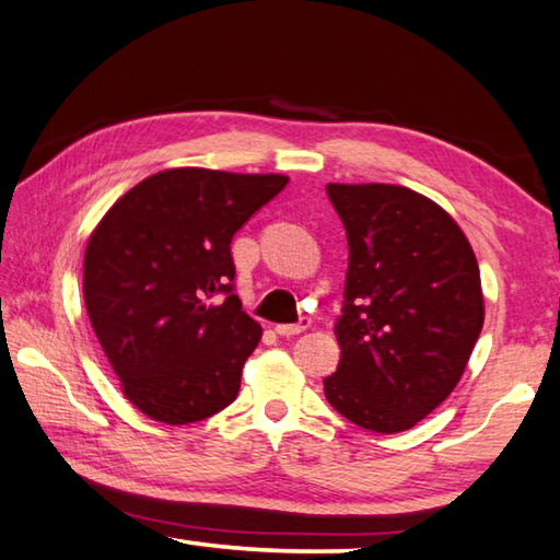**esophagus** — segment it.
Returning <instances> with one entry per match:
<instances>
[{"instance_id":"esophagus-1","label":"esophagus","mask_w":560,"mask_h":560,"mask_svg":"<svg viewBox=\"0 0 560 560\" xmlns=\"http://www.w3.org/2000/svg\"><path fill=\"white\" fill-rule=\"evenodd\" d=\"M311 328V318L308 315H303V318H299L296 323H279L277 325V332L283 335V338H291V335H299L303 330Z\"/></svg>"}]
</instances>
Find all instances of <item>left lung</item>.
<instances>
[{
	"label": "left lung",
	"instance_id": "1",
	"mask_svg": "<svg viewBox=\"0 0 560 560\" xmlns=\"http://www.w3.org/2000/svg\"><path fill=\"white\" fill-rule=\"evenodd\" d=\"M325 190L350 252L325 399L360 429L399 433L463 377L485 320L480 269L463 230L419 192L384 183Z\"/></svg>",
	"mask_w": 560,
	"mask_h": 560
}]
</instances>
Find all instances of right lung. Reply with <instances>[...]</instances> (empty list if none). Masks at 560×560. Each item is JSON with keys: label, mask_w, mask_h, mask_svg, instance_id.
<instances>
[{"label": "right lung", "mask_w": 560, "mask_h": 560, "mask_svg": "<svg viewBox=\"0 0 560 560\" xmlns=\"http://www.w3.org/2000/svg\"><path fill=\"white\" fill-rule=\"evenodd\" d=\"M287 176L171 168L107 210L85 249L83 296L127 399L183 425L237 399L261 328L235 293L232 237Z\"/></svg>", "instance_id": "1"}]
</instances>
